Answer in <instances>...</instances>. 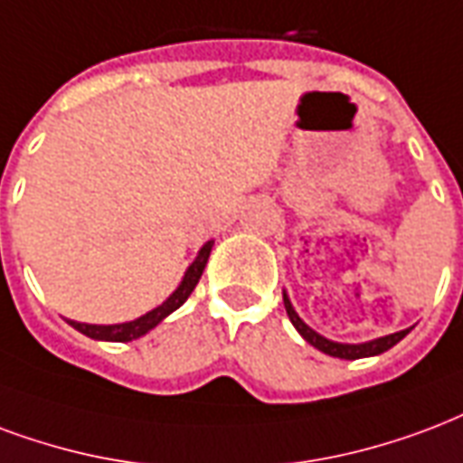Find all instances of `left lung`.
<instances>
[{
	"label": "left lung",
	"mask_w": 463,
	"mask_h": 463,
	"mask_svg": "<svg viewBox=\"0 0 463 463\" xmlns=\"http://www.w3.org/2000/svg\"><path fill=\"white\" fill-rule=\"evenodd\" d=\"M282 297H284V309H287V317H289V321L294 324V328L299 331L301 338H304L307 344L314 345V348H318L321 354L334 355V358H344V361H355V358H371V355L385 354L388 348L400 344V341L410 334V328H412V326L402 328V331H395V334H388V336L365 341V344H338V341H331V338L317 334L309 324H304L299 314L294 311L292 301H289L287 292H282Z\"/></svg>",
	"instance_id": "1"
}]
</instances>
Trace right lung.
<instances>
[{"label":"right lung","mask_w":463,"mask_h":463,"mask_svg":"<svg viewBox=\"0 0 463 463\" xmlns=\"http://www.w3.org/2000/svg\"><path fill=\"white\" fill-rule=\"evenodd\" d=\"M211 250H213V241H208L203 248L198 250L196 260L188 265L179 287L159 307H154L152 311H146V314H142L135 321H125V324H83V321H73V318H66V321L75 331H80V334H85L88 338H95V341H118V344H127V341H135V338L145 336V334H149L154 326H159L164 318L174 314L191 297V292L196 289L198 279L203 275L205 262L211 258Z\"/></svg>","instance_id":"right-lung-1"}]
</instances>
